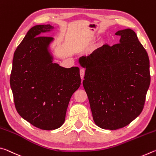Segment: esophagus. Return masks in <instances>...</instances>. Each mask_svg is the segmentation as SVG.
I'll return each instance as SVG.
<instances>
[{
  "label": "esophagus",
  "mask_w": 156,
  "mask_h": 156,
  "mask_svg": "<svg viewBox=\"0 0 156 156\" xmlns=\"http://www.w3.org/2000/svg\"><path fill=\"white\" fill-rule=\"evenodd\" d=\"M80 78H81L82 80H83V78H84V70L83 69H80Z\"/></svg>",
  "instance_id": "34e87169"
}]
</instances>
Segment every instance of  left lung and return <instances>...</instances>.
I'll return each mask as SVG.
<instances>
[{"instance_id":"8db88e82","label":"left lung","mask_w":156,"mask_h":156,"mask_svg":"<svg viewBox=\"0 0 156 156\" xmlns=\"http://www.w3.org/2000/svg\"><path fill=\"white\" fill-rule=\"evenodd\" d=\"M120 43L105 44L79 58L86 68L83 87L94 122L109 130L128 125L140 114L151 77L147 52L131 29L118 31Z\"/></svg>"}]
</instances>
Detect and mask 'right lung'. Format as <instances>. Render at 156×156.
Returning a JSON list of instances; mask_svg holds the SVG:
<instances>
[{
	"label": "right lung",
	"instance_id": "obj_1",
	"mask_svg": "<svg viewBox=\"0 0 156 156\" xmlns=\"http://www.w3.org/2000/svg\"><path fill=\"white\" fill-rule=\"evenodd\" d=\"M50 25L31 27L14 54L10 86L16 111L23 119L43 130L60 127L71 97L80 85V69L53 63L49 46L54 38L42 33Z\"/></svg>",
	"mask_w": 156,
	"mask_h": 156
}]
</instances>
